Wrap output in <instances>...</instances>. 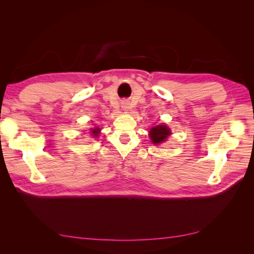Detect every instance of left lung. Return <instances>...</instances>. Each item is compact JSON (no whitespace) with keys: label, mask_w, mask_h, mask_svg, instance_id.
<instances>
[{"label":"left lung","mask_w":254,"mask_h":254,"mask_svg":"<svg viewBox=\"0 0 254 254\" xmlns=\"http://www.w3.org/2000/svg\"><path fill=\"white\" fill-rule=\"evenodd\" d=\"M171 134V130L165 125H159L150 129L149 136L155 144H160L166 140V137Z\"/></svg>","instance_id":"obj_1"}]
</instances>
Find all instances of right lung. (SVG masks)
Returning a JSON list of instances; mask_svg holds the SVG:
<instances>
[{"mask_svg":"<svg viewBox=\"0 0 254 254\" xmlns=\"http://www.w3.org/2000/svg\"><path fill=\"white\" fill-rule=\"evenodd\" d=\"M91 130H92V133L94 134V136H96L98 131H99V128H94V129H91Z\"/></svg>","mask_w":254,"mask_h":254,"instance_id":"right-lung-1","label":"right lung"}]
</instances>
